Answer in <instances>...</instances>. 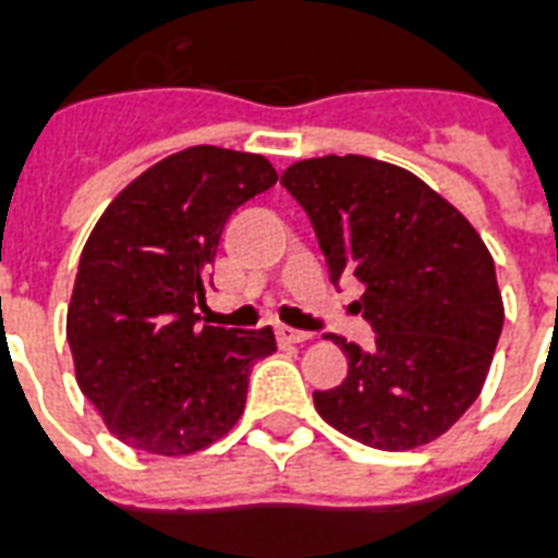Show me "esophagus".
I'll use <instances>...</instances> for the list:
<instances>
[{"label": "esophagus", "mask_w": 558, "mask_h": 558, "mask_svg": "<svg viewBox=\"0 0 558 558\" xmlns=\"http://www.w3.org/2000/svg\"><path fill=\"white\" fill-rule=\"evenodd\" d=\"M276 338H279V343H303L308 341V332H303V329H291V326H279V329H276Z\"/></svg>", "instance_id": "34e87169"}]
</instances>
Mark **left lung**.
I'll return each mask as SVG.
<instances>
[{
  "mask_svg": "<svg viewBox=\"0 0 558 558\" xmlns=\"http://www.w3.org/2000/svg\"><path fill=\"white\" fill-rule=\"evenodd\" d=\"M282 187L303 205L329 279L364 284L374 343L329 335L347 379L314 391L329 426L376 450L444 435L480 397L502 329L494 258L453 205L403 167L364 155L296 161Z\"/></svg>",
  "mask_w": 558,
  "mask_h": 558,
  "instance_id": "8db88e82",
  "label": "left lung"
}]
</instances>
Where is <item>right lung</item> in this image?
<instances>
[{"instance_id": "1", "label": "right lung", "mask_w": 558, "mask_h": 558, "mask_svg": "<svg viewBox=\"0 0 558 558\" xmlns=\"http://www.w3.org/2000/svg\"><path fill=\"white\" fill-rule=\"evenodd\" d=\"M276 184L264 155L191 146L153 165L87 238L66 341L75 379L120 441L155 456L203 450L232 429L264 329L203 326L208 267L226 220Z\"/></svg>"}]
</instances>
